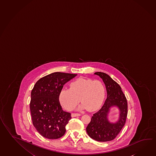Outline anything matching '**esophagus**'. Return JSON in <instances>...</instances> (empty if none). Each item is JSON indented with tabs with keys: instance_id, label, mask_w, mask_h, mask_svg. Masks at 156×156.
Listing matches in <instances>:
<instances>
[{
	"instance_id": "34e87169",
	"label": "esophagus",
	"mask_w": 156,
	"mask_h": 156,
	"mask_svg": "<svg viewBox=\"0 0 156 156\" xmlns=\"http://www.w3.org/2000/svg\"><path fill=\"white\" fill-rule=\"evenodd\" d=\"M80 113H72V117H78V116H80Z\"/></svg>"
}]
</instances>
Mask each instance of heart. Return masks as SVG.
I'll use <instances>...</instances> for the list:
<instances>
[{
    "mask_svg": "<svg viewBox=\"0 0 156 156\" xmlns=\"http://www.w3.org/2000/svg\"><path fill=\"white\" fill-rule=\"evenodd\" d=\"M69 87L62 89L59 94L60 102L67 110H72L80 100L82 104L79 109L94 111L105 98V87L101 81L80 78L71 82Z\"/></svg>",
    "mask_w": 156,
    "mask_h": 156,
    "instance_id": "b5f03b06",
    "label": "heart"
}]
</instances>
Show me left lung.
<instances>
[{
    "label": "left lung",
    "mask_w": 156,
    "mask_h": 156,
    "mask_svg": "<svg viewBox=\"0 0 156 156\" xmlns=\"http://www.w3.org/2000/svg\"><path fill=\"white\" fill-rule=\"evenodd\" d=\"M95 75L102 78L105 84L107 98L102 108L94 113L88 126L87 132L89 137L99 142H107L114 140L126 123L128 113L127 99L121 87L106 73L95 72ZM113 106H117L120 113L115 123L108 120V113Z\"/></svg>",
    "instance_id": "obj_1"
}]
</instances>
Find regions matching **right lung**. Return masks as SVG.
<instances>
[{
  "label": "right lung",
  "instance_id": "add662e5",
  "mask_svg": "<svg viewBox=\"0 0 156 156\" xmlns=\"http://www.w3.org/2000/svg\"><path fill=\"white\" fill-rule=\"evenodd\" d=\"M76 75L54 72L39 80L34 86L30 102L32 122L43 137L55 140L66 133L72 117L70 113L62 109L59 94L64 85Z\"/></svg>",
  "mask_w": 156,
  "mask_h": 156
}]
</instances>
